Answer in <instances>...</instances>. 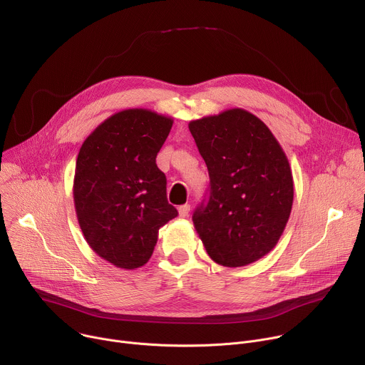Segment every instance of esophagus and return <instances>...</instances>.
Returning <instances> with one entry per match:
<instances>
[{"label":"esophagus","instance_id":"obj_1","mask_svg":"<svg viewBox=\"0 0 365 365\" xmlns=\"http://www.w3.org/2000/svg\"><path fill=\"white\" fill-rule=\"evenodd\" d=\"M189 212H190V205L189 204H185V205L179 207V215L182 218H186L189 215Z\"/></svg>","mask_w":365,"mask_h":365}]
</instances>
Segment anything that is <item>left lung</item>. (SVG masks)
I'll use <instances>...</instances> for the list:
<instances>
[{
    "label": "left lung",
    "instance_id": "1",
    "mask_svg": "<svg viewBox=\"0 0 365 365\" xmlns=\"http://www.w3.org/2000/svg\"><path fill=\"white\" fill-rule=\"evenodd\" d=\"M210 175L208 200L192 215L207 253L228 268L269 253L288 222L294 182L269 128L243 109L189 123Z\"/></svg>",
    "mask_w": 365,
    "mask_h": 365
}]
</instances>
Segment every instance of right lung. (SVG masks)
I'll list each match as a JSON object with an SVG mask.
<instances>
[{"mask_svg":"<svg viewBox=\"0 0 365 365\" xmlns=\"http://www.w3.org/2000/svg\"><path fill=\"white\" fill-rule=\"evenodd\" d=\"M173 119L126 109L98 125L83 143L74 176V205L88 246L122 269L148 262L158 230L178 210L169 204L155 157Z\"/></svg>","mask_w":365,"mask_h":365,"instance_id":"obj_1","label":"right lung"}]
</instances>
